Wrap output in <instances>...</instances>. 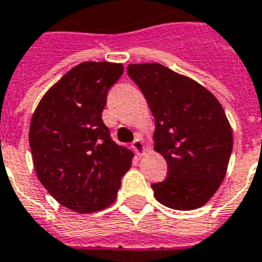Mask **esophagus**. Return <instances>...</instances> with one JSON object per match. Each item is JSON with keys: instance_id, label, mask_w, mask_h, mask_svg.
<instances>
[{"instance_id": "1", "label": "esophagus", "mask_w": 262, "mask_h": 262, "mask_svg": "<svg viewBox=\"0 0 262 262\" xmlns=\"http://www.w3.org/2000/svg\"><path fill=\"white\" fill-rule=\"evenodd\" d=\"M133 149L135 150V153H137L138 156H142L143 151H145V145H143V141H142L141 135H137V138L134 139Z\"/></svg>"}]
</instances>
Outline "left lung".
<instances>
[{
  "mask_svg": "<svg viewBox=\"0 0 262 262\" xmlns=\"http://www.w3.org/2000/svg\"><path fill=\"white\" fill-rule=\"evenodd\" d=\"M156 120V147L168 164L167 179L151 188L160 204L192 210L206 204L226 176L232 131L224 109L195 80L156 62L127 67Z\"/></svg>",
  "mask_w": 262,
  "mask_h": 262,
  "instance_id": "1",
  "label": "left lung"
}]
</instances>
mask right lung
I'll list each match as a JSON object with an SVG mask.
<instances>
[{
  "mask_svg": "<svg viewBox=\"0 0 262 262\" xmlns=\"http://www.w3.org/2000/svg\"><path fill=\"white\" fill-rule=\"evenodd\" d=\"M121 74V64L82 62L43 95L31 119L36 176L54 200L78 213L113 204L133 163V151L113 141L102 120L109 89Z\"/></svg>",
  "mask_w": 262,
  "mask_h": 262,
  "instance_id": "right-lung-1",
  "label": "right lung"
}]
</instances>
